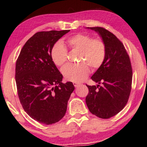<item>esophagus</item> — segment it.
<instances>
[{"mask_svg": "<svg viewBox=\"0 0 147 147\" xmlns=\"http://www.w3.org/2000/svg\"><path fill=\"white\" fill-rule=\"evenodd\" d=\"M73 84H74L75 88H78L79 86H80V84L77 83V82H73Z\"/></svg>", "mask_w": 147, "mask_h": 147, "instance_id": "34e87169", "label": "esophagus"}]
</instances>
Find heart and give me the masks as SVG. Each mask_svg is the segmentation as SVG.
I'll return each instance as SVG.
<instances>
[{
	"label": "heart",
	"instance_id": "b5f03b06",
	"mask_svg": "<svg viewBox=\"0 0 147 147\" xmlns=\"http://www.w3.org/2000/svg\"><path fill=\"white\" fill-rule=\"evenodd\" d=\"M67 43L72 50L80 51V61L84 62L67 64L63 67L61 72L67 81L74 82L83 81L90 72L88 63L93 69L99 68L102 65L106 55V45L102 40L92 39L90 35L82 33L71 36ZM51 57L56 66H62L67 59V51L65 45L61 42L56 43L52 48Z\"/></svg>",
	"mask_w": 147,
	"mask_h": 147
}]
</instances>
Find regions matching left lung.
<instances>
[{
  "instance_id": "1",
  "label": "left lung",
  "mask_w": 147,
  "mask_h": 147,
  "mask_svg": "<svg viewBox=\"0 0 147 147\" xmlns=\"http://www.w3.org/2000/svg\"><path fill=\"white\" fill-rule=\"evenodd\" d=\"M86 28L98 33L106 50L103 63L91 77L98 84L87 85L86 102L92 114L109 119L121 111L129 99L132 80L130 58L123 45L113 33L102 27Z\"/></svg>"
}]
</instances>
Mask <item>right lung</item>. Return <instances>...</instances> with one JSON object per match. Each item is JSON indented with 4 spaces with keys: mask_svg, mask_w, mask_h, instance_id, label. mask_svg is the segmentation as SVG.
<instances>
[{
    "mask_svg": "<svg viewBox=\"0 0 147 147\" xmlns=\"http://www.w3.org/2000/svg\"><path fill=\"white\" fill-rule=\"evenodd\" d=\"M70 30L40 32L22 48L16 66V81L20 103L31 117L45 125L65 116L74 86L62 82L63 75L52 61L51 51L59 39Z\"/></svg>",
    "mask_w": 147,
    "mask_h": 147,
    "instance_id": "add662e5",
    "label": "right lung"
}]
</instances>
